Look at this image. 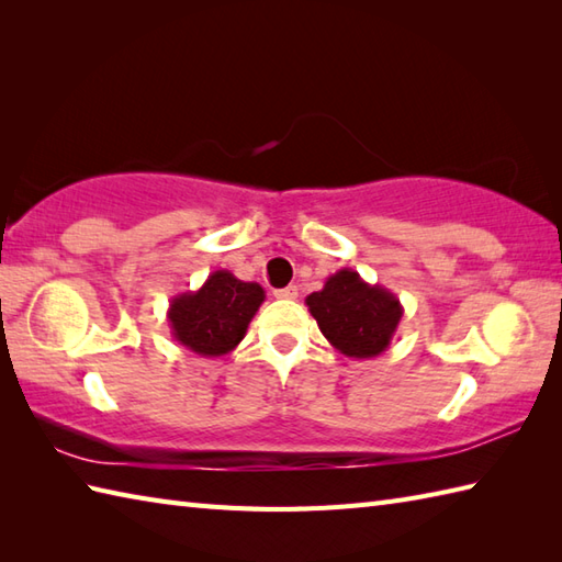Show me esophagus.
<instances>
[{
  "mask_svg": "<svg viewBox=\"0 0 562 562\" xmlns=\"http://www.w3.org/2000/svg\"><path fill=\"white\" fill-rule=\"evenodd\" d=\"M272 294H274V296H278V300H296V296H300V290H296V288H294V284H290V288L274 290Z\"/></svg>",
  "mask_w": 562,
  "mask_h": 562,
  "instance_id": "esophagus-1",
  "label": "esophagus"
}]
</instances>
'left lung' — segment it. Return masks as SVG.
<instances>
[{"mask_svg": "<svg viewBox=\"0 0 562 562\" xmlns=\"http://www.w3.org/2000/svg\"><path fill=\"white\" fill-rule=\"evenodd\" d=\"M306 306L333 348L355 360L386 352L403 316L396 294L364 282L352 268L330 274L324 290L306 296Z\"/></svg>", "mask_w": 562, "mask_h": 562, "instance_id": "obj_1", "label": "left lung"}]
</instances>
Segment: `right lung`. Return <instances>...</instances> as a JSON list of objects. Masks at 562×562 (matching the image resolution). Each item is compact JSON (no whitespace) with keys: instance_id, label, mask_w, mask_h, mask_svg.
<instances>
[{"instance_id":"right-lung-1","label":"right lung","mask_w":562,"mask_h":562,"mask_svg":"<svg viewBox=\"0 0 562 562\" xmlns=\"http://www.w3.org/2000/svg\"><path fill=\"white\" fill-rule=\"evenodd\" d=\"M266 302L258 282L214 270L195 292L176 294L169 304L171 336L200 357L229 355L244 340L250 318Z\"/></svg>"}]
</instances>
